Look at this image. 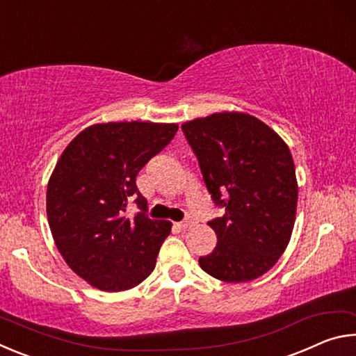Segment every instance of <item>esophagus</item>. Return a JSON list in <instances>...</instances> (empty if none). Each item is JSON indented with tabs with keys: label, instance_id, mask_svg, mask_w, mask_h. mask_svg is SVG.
<instances>
[{
	"label": "esophagus",
	"instance_id": "obj_1",
	"mask_svg": "<svg viewBox=\"0 0 356 356\" xmlns=\"http://www.w3.org/2000/svg\"><path fill=\"white\" fill-rule=\"evenodd\" d=\"M195 222H196V221L193 220L191 216H186V218H185L184 221L179 222V227H180V229H190V227L195 226Z\"/></svg>",
	"mask_w": 356,
	"mask_h": 356
}]
</instances>
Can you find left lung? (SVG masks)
Instances as JSON below:
<instances>
[{
  "label": "left lung",
  "mask_w": 356,
  "mask_h": 356,
  "mask_svg": "<svg viewBox=\"0 0 356 356\" xmlns=\"http://www.w3.org/2000/svg\"><path fill=\"white\" fill-rule=\"evenodd\" d=\"M212 200L225 215L207 225L215 250L204 272L226 282L252 281L278 262L291 240L298 185L281 136L246 113H215L182 125Z\"/></svg>",
  "instance_id": "8db88e82"
}]
</instances>
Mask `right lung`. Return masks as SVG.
<instances>
[{
    "instance_id": "obj_1",
    "label": "right lung",
    "mask_w": 356,
    "mask_h": 356,
    "mask_svg": "<svg viewBox=\"0 0 356 356\" xmlns=\"http://www.w3.org/2000/svg\"><path fill=\"white\" fill-rule=\"evenodd\" d=\"M177 129L140 120L91 125L70 141L48 180L47 216L58 250L100 291H127L155 268L171 222L146 215L136 176ZM131 200L140 209L135 217L127 215Z\"/></svg>"
}]
</instances>
